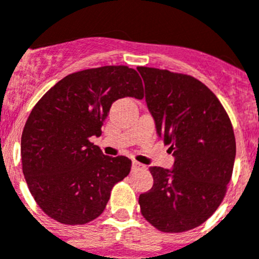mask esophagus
Segmentation results:
<instances>
[{"mask_svg":"<svg viewBox=\"0 0 259 259\" xmlns=\"http://www.w3.org/2000/svg\"><path fill=\"white\" fill-rule=\"evenodd\" d=\"M140 168H144V166H143L140 163H138V161H134V163H132V170L140 169Z\"/></svg>","mask_w":259,"mask_h":259,"instance_id":"obj_1","label":"esophagus"}]
</instances>
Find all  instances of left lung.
<instances>
[{"instance_id": "8db88e82", "label": "left lung", "mask_w": 259, "mask_h": 259, "mask_svg": "<svg viewBox=\"0 0 259 259\" xmlns=\"http://www.w3.org/2000/svg\"><path fill=\"white\" fill-rule=\"evenodd\" d=\"M138 71L157 135L175 156L172 170L149 168L153 187L140 194V211L161 232H187L204 224L225 197L236 159L232 121L198 79L153 67Z\"/></svg>"}]
</instances>
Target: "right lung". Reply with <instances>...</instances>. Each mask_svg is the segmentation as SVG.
<instances>
[{"label":"right lung","instance_id":"obj_1","mask_svg":"<svg viewBox=\"0 0 259 259\" xmlns=\"http://www.w3.org/2000/svg\"><path fill=\"white\" fill-rule=\"evenodd\" d=\"M143 98L138 71L103 66L74 72L39 99L21 138L22 170L39 208L65 225H83L103 213L111 189L128 176L131 160L103 155L91 136L115 100Z\"/></svg>","mask_w":259,"mask_h":259}]
</instances>
